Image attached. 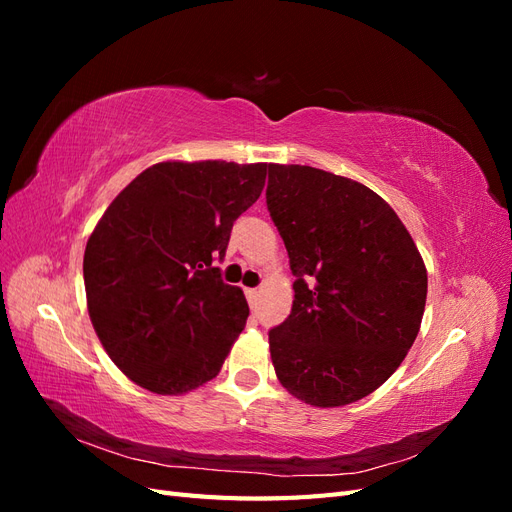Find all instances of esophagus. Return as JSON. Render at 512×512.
Masks as SVG:
<instances>
[{"mask_svg": "<svg viewBox=\"0 0 512 512\" xmlns=\"http://www.w3.org/2000/svg\"><path fill=\"white\" fill-rule=\"evenodd\" d=\"M245 297H247V303H250V307L256 309L258 301H260V290L258 288H245Z\"/></svg>", "mask_w": 512, "mask_h": 512, "instance_id": "esophagus-1", "label": "esophagus"}]
</instances>
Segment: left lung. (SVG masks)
Wrapping results in <instances>:
<instances>
[{"label":"left lung","mask_w":512,"mask_h":512,"mask_svg":"<svg viewBox=\"0 0 512 512\" xmlns=\"http://www.w3.org/2000/svg\"><path fill=\"white\" fill-rule=\"evenodd\" d=\"M267 207L297 277L290 316L269 331L275 374L309 406L359 401L414 344L425 262L389 203L359 181L269 164Z\"/></svg>","instance_id":"1"}]
</instances>
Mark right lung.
Here are the masks:
<instances>
[{"mask_svg":"<svg viewBox=\"0 0 512 512\" xmlns=\"http://www.w3.org/2000/svg\"><path fill=\"white\" fill-rule=\"evenodd\" d=\"M267 164L160 162L143 170L91 232L83 277L91 324L111 361L158 395L218 376L250 307L215 258L265 188Z\"/></svg>","mask_w":512,"mask_h":512,"instance_id":"right-lung-1","label":"right lung"}]
</instances>
